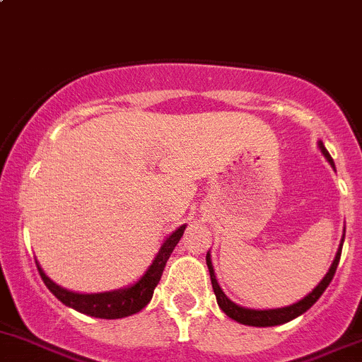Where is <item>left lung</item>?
<instances>
[{
    "mask_svg": "<svg viewBox=\"0 0 362 362\" xmlns=\"http://www.w3.org/2000/svg\"><path fill=\"white\" fill-rule=\"evenodd\" d=\"M317 146H319L320 153L324 155V158H326L327 162H329V165L334 169L333 158H331V155L327 153V150L324 148L322 141H317ZM344 240H345V230H344V237H341L340 245H338L337 256H334V259H333V263H331L329 270L326 272V275L322 277V281H320L319 284L315 286V288L307 294V296H303L300 301H296V303L288 305V307L264 308V310H256V308L240 307V305H237L235 301H232L228 296H226L225 293H223L221 286L218 284V279H216L214 267H212V262H211V252H207L206 262H207L209 274H211L212 289H214L216 300H218L219 308H221V310L225 312V314L228 315L230 319L237 320V322H240V324H245V326H256V327L279 326V324H286V322H289V320L300 317L301 314H305V312H307L308 308H310L312 305H314L315 301H317L319 298L322 296V293L326 291V288L329 286V282L333 281V275H334V272H337L338 262H340L341 245H344Z\"/></svg>",
    "mask_w": 362,
    "mask_h": 362,
    "instance_id": "left-lung-1",
    "label": "left lung"
}]
</instances>
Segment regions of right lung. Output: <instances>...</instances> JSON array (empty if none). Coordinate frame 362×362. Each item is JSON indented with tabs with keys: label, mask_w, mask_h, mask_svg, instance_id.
Returning <instances> with one entry per match:
<instances>
[{
	"label": "right lung",
	"mask_w": 362,
	"mask_h": 362,
	"mask_svg": "<svg viewBox=\"0 0 362 362\" xmlns=\"http://www.w3.org/2000/svg\"><path fill=\"white\" fill-rule=\"evenodd\" d=\"M186 225H181L180 228L174 230L169 237L163 240V244L160 245L158 252L151 262L150 267L146 268L143 275L137 279L134 284L125 286V288L113 289V291H104V293H76L69 291V289L62 288V286L55 284L50 277L43 272V268L40 267L38 259V272L42 275L45 286L50 289V293L57 298L59 301L66 305V307L73 308V310L81 312L85 315H90V317H99V319H122L129 317V315L137 314V312L143 310L148 303H150L151 296L156 284L160 282V277L163 274V268H165L167 259L173 255L174 247L177 245V242L181 240L182 233H185Z\"/></svg>",
	"instance_id": "right-lung-1"
}]
</instances>
